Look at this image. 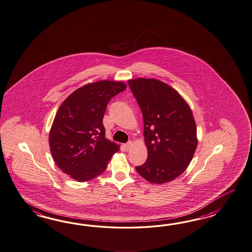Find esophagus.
<instances>
[{
  "label": "esophagus",
  "instance_id": "1",
  "mask_svg": "<svg viewBox=\"0 0 252 252\" xmlns=\"http://www.w3.org/2000/svg\"><path fill=\"white\" fill-rule=\"evenodd\" d=\"M131 146H132V142H127V143L123 144V147H124V149H125V150H127V151H128V150H129Z\"/></svg>",
  "mask_w": 252,
  "mask_h": 252
}]
</instances>
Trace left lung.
I'll list each match as a JSON object with an SVG mask.
<instances>
[{"instance_id":"obj_1","label":"left lung","mask_w":252,"mask_h":252,"mask_svg":"<svg viewBox=\"0 0 252 252\" xmlns=\"http://www.w3.org/2000/svg\"><path fill=\"white\" fill-rule=\"evenodd\" d=\"M143 117L147 161L137 166L138 174L152 184L161 185L183 174L197 146L192 110L180 94L155 78L128 81Z\"/></svg>"}]
</instances>
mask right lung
Returning a JSON list of instances; mask_svg holds the SVG:
<instances>
[{
	"label": "right lung",
	"instance_id": "obj_1",
	"mask_svg": "<svg viewBox=\"0 0 252 252\" xmlns=\"http://www.w3.org/2000/svg\"><path fill=\"white\" fill-rule=\"evenodd\" d=\"M121 81L100 80L74 91L59 107L49 132L58 167L78 182L102 174L120 145L105 137L104 113L111 97L125 91Z\"/></svg>",
	"mask_w": 252,
	"mask_h": 252
}]
</instances>
